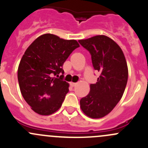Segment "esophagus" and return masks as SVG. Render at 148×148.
I'll list each match as a JSON object with an SVG mask.
<instances>
[{
  "mask_svg": "<svg viewBox=\"0 0 148 148\" xmlns=\"http://www.w3.org/2000/svg\"><path fill=\"white\" fill-rule=\"evenodd\" d=\"M70 84H71V86H75L76 84H77V83H74V82H71L70 83Z\"/></svg>",
  "mask_w": 148,
  "mask_h": 148,
  "instance_id": "esophagus-1",
  "label": "esophagus"
}]
</instances>
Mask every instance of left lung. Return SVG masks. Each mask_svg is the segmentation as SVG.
Listing matches in <instances>:
<instances>
[{
	"mask_svg": "<svg viewBox=\"0 0 148 148\" xmlns=\"http://www.w3.org/2000/svg\"><path fill=\"white\" fill-rule=\"evenodd\" d=\"M79 44L90 53L94 69L100 75L90 92L80 100V107L92 118L104 117L114 108L123 95L128 79L125 55L112 39L104 35L95 36Z\"/></svg>",
	"mask_w": 148,
	"mask_h": 148,
	"instance_id": "left-lung-1",
	"label": "left lung"
}]
</instances>
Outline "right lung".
<instances>
[{"label": "right lung", "mask_w": 148, "mask_h": 148, "mask_svg": "<svg viewBox=\"0 0 148 148\" xmlns=\"http://www.w3.org/2000/svg\"><path fill=\"white\" fill-rule=\"evenodd\" d=\"M79 46L76 40L46 34L26 50L18 69V80L22 96L35 112L49 115L61 107L69 92V84L63 80V64Z\"/></svg>", "instance_id": "right-lung-1"}]
</instances>
